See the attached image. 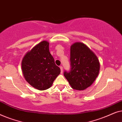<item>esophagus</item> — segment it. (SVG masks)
<instances>
[{
    "label": "esophagus",
    "instance_id": "34e87169",
    "mask_svg": "<svg viewBox=\"0 0 122 122\" xmlns=\"http://www.w3.org/2000/svg\"><path fill=\"white\" fill-rule=\"evenodd\" d=\"M59 67H60V69H61V73H63V66H59Z\"/></svg>",
    "mask_w": 122,
    "mask_h": 122
}]
</instances>
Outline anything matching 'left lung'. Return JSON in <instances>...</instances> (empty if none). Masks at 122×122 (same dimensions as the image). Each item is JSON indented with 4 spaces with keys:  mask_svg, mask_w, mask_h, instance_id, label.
I'll use <instances>...</instances> for the list:
<instances>
[{
    "mask_svg": "<svg viewBox=\"0 0 122 122\" xmlns=\"http://www.w3.org/2000/svg\"><path fill=\"white\" fill-rule=\"evenodd\" d=\"M71 69L64 76L73 89L81 91L91 86L97 77L100 64L96 54L82 43L71 46Z\"/></svg>",
    "mask_w": 122,
    "mask_h": 122,
    "instance_id": "left-lung-1",
    "label": "left lung"
}]
</instances>
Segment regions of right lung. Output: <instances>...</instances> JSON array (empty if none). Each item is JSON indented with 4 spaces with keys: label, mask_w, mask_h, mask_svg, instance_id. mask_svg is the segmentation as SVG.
<instances>
[{
    "label": "right lung",
    "mask_w": 122,
    "mask_h": 122,
    "mask_svg": "<svg viewBox=\"0 0 122 122\" xmlns=\"http://www.w3.org/2000/svg\"><path fill=\"white\" fill-rule=\"evenodd\" d=\"M49 43L43 41L26 53L21 62V69L26 81L40 91L46 90L61 73L49 52Z\"/></svg>",
    "instance_id": "add662e5"
}]
</instances>
